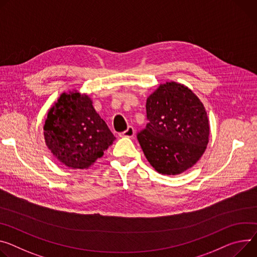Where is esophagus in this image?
<instances>
[{"label": "esophagus", "mask_w": 257, "mask_h": 257, "mask_svg": "<svg viewBox=\"0 0 257 257\" xmlns=\"http://www.w3.org/2000/svg\"><path fill=\"white\" fill-rule=\"evenodd\" d=\"M134 133H135L134 128H133L132 126H129V127H128V129H127L126 131H124L123 133H121L120 135H121V136H123V137H132V136L134 135Z\"/></svg>", "instance_id": "esophagus-1"}]
</instances>
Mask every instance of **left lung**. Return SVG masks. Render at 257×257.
I'll return each mask as SVG.
<instances>
[{"label":"left lung","instance_id":"8db88e82","mask_svg":"<svg viewBox=\"0 0 257 257\" xmlns=\"http://www.w3.org/2000/svg\"><path fill=\"white\" fill-rule=\"evenodd\" d=\"M147 127L137 139L161 174L177 175L200 160L209 142L206 109L195 93L176 82L161 84L147 99Z\"/></svg>","mask_w":257,"mask_h":257}]
</instances>
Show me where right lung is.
<instances>
[{
	"instance_id": "add662e5",
	"label": "right lung",
	"mask_w": 257,
	"mask_h": 257,
	"mask_svg": "<svg viewBox=\"0 0 257 257\" xmlns=\"http://www.w3.org/2000/svg\"><path fill=\"white\" fill-rule=\"evenodd\" d=\"M44 137L53 156L72 169L89 168L115 139L91 98L77 90L63 92L49 109Z\"/></svg>"
}]
</instances>
